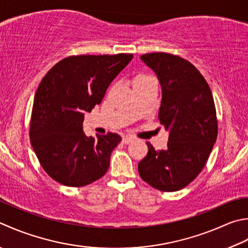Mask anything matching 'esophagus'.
<instances>
[{"label":"esophagus","instance_id":"34e87169","mask_svg":"<svg viewBox=\"0 0 248 248\" xmlns=\"http://www.w3.org/2000/svg\"><path fill=\"white\" fill-rule=\"evenodd\" d=\"M134 138L133 137H131V135H127V137H124L123 138V143L124 144H130V143H132V142H134Z\"/></svg>","mask_w":248,"mask_h":248}]
</instances>
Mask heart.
<instances>
[{"mask_svg": "<svg viewBox=\"0 0 248 248\" xmlns=\"http://www.w3.org/2000/svg\"><path fill=\"white\" fill-rule=\"evenodd\" d=\"M138 77H146L145 75H140V76H138Z\"/></svg>", "mask_w": 248, "mask_h": 248, "instance_id": "b5f03b06", "label": "heart"}]
</instances>
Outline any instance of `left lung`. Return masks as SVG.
Masks as SVG:
<instances>
[{
  "mask_svg": "<svg viewBox=\"0 0 248 248\" xmlns=\"http://www.w3.org/2000/svg\"><path fill=\"white\" fill-rule=\"evenodd\" d=\"M140 59L161 85L158 118L169 131V142L159 152L147 142L140 176L158 190H181L200 174L216 142L214 99L205 78L189 61L167 52L145 53Z\"/></svg>",
  "mask_w": 248,
  "mask_h": 248,
  "instance_id": "1",
  "label": "left lung"
}]
</instances>
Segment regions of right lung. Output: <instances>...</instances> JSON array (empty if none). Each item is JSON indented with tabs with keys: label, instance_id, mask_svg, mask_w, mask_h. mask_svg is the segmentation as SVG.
<instances>
[{
	"label": "right lung",
	"instance_id": "obj_1",
	"mask_svg": "<svg viewBox=\"0 0 248 248\" xmlns=\"http://www.w3.org/2000/svg\"><path fill=\"white\" fill-rule=\"evenodd\" d=\"M132 58L131 53L71 56L44 76L34 96L30 140L42 168L56 182L82 187L108 172L120 135L87 137L84 116L101 103Z\"/></svg>",
	"mask_w": 248,
	"mask_h": 248
}]
</instances>
